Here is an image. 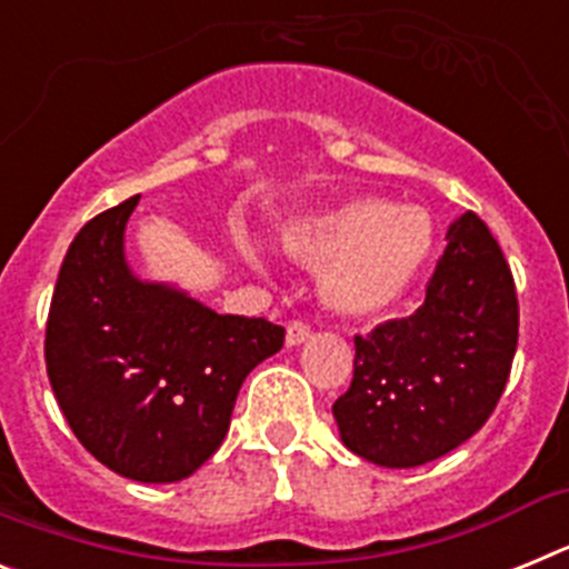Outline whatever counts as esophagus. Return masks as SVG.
<instances>
[{
  "mask_svg": "<svg viewBox=\"0 0 569 569\" xmlns=\"http://www.w3.org/2000/svg\"><path fill=\"white\" fill-rule=\"evenodd\" d=\"M310 339V325L308 321H290L288 325V336H284V341H288V347H299L305 345V341Z\"/></svg>",
  "mask_w": 569,
  "mask_h": 569,
  "instance_id": "34e87169",
  "label": "esophagus"
}]
</instances>
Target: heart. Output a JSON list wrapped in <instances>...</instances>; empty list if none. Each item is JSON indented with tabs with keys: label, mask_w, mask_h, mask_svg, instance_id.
<instances>
[{
	"label": "heart",
	"mask_w": 569,
	"mask_h": 569,
	"mask_svg": "<svg viewBox=\"0 0 569 569\" xmlns=\"http://www.w3.org/2000/svg\"><path fill=\"white\" fill-rule=\"evenodd\" d=\"M281 244L296 259L328 264L321 290L336 310L370 316L396 305L413 288L433 253L436 228L419 204L356 196L284 230ZM241 250L261 261L250 239H241Z\"/></svg>",
	"instance_id": "obj_1"
}]
</instances>
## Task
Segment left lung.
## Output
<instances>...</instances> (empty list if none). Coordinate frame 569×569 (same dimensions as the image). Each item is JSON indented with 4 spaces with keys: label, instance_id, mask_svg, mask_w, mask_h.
Wrapping results in <instances>:
<instances>
[{
    "label": "left lung",
    "instance_id": "obj_1",
    "mask_svg": "<svg viewBox=\"0 0 569 569\" xmlns=\"http://www.w3.org/2000/svg\"><path fill=\"white\" fill-rule=\"evenodd\" d=\"M353 341V381L333 405L347 450L379 467H419L481 430L510 376L519 299L479 216L450 224L425 305Z\"/></svg>",
    "mask_w": 569,
    "mask_h": 569
}]
</instances>
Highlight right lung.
I'll use <instances>...</instances> for the list:
<instances>
[{"instance_id": "right-lung-1", "label": "right lung", "mask_w": 569, "mask_h": 569, "mask_svg": "<svg viewBox=\"0 0 569 569\" xmlns=\"http://www.w3.org/2000/svg\"><path fill=\"white\" fill-rule=\"evenodd\" d=\"M139 196L70 241L50 299L44 361L59 410L93 459L124 479H188L228 436L241 381L279 353L284 328L219 316L136 279L124 224Z\"/></svg>"}]
</instances>
